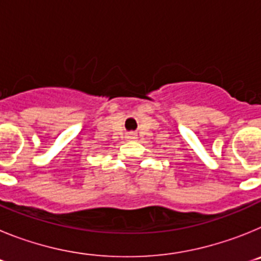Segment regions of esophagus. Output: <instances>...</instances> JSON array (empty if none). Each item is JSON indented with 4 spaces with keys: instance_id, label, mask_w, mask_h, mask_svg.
Masks as SVG:
<instances>
[{
    "instance_id": "obj_1",
    "label": "esophagus",
    "mask_w": 261,
    "mask_h": 261,
    "mask_svg": "<svg viewBox=\"0 0 261 261\" xmlns=\"http://www.w3.org/2000/svg\"><path fill=\"white\" fill-rule=\"evenodd\" d=\"M126 138H128V140H136V138H137V135H136L135 132H129L126 133Z\"/></svg>"
}]
</instances>
